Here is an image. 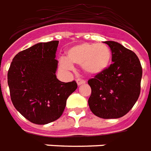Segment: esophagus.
<instances>
[{
    "instance_id": "obj_1",
    "label": "esophagus",
    "mask_w": 151,
    "mask_h": 151,
    "mask_svg": "<svg viewBox=\"0 0 151 151\" xmlns=\"http://www.w3.org/2000/svg\"><path fill=\"white\" fill-rule=\"evenodd\" d=\"M77 82V84H78V86H80L82 85V84H85L86 83V80H84V79H78L76 80Z\"/></svg>"
}]
</instances>
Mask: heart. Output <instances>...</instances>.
I'll list each match as a JSON object with an SVG mask.
<instances>
[{
  "label": "heart",
  "mask_w": 151,
  "mask_h": 151,
  "mask_svg": "<svg viewBox=\"0 0 151 151\" xmlns=\"http://www.w3.org/2000/svg\"><path fill=\"white\" fill-rule=\"evenodd\" d=\"M67 58L68 59L61 58L60 61V65L63 69L72 70V64H76L82 65L86 73L96 75L108 67L111 51L105 43H83L69 48Z\"/></svg>",
  "instance_id": "heart-1"
}]
</instances>
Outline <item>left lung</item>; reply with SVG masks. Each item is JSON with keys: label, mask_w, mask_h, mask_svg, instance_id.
<instances>
[{"label": "left lung", "mask_w": 151, "mask_h": 151, "mask_svg": "<svg viewBox=\"0 0 151 151\" xmlns=\"http://www.w3.org/2000/svg\"><path fill=\"white\" fill-rule=\"evenodd\" d=\"M104 43L111 49L113 63L88 80L91 87L88 104L99 118L119 119L127 114L138 100L143 70L133 51L117 42Z\"/></svg>", "instance_id": "1"}]
</instances>
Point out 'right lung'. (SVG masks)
I'll use <instances>...</instances> for the list:
<instances>
[{
    "label": "right lung",
    "instance_id": "right-lung-1",
    "mask_svg": "<svg viewBox=\"0 0 151 151\" xmlns=\"http://www.w3.org/2000/svg\"><path fill=\"white\" fill-rule=\"evenodd\" d=\"M58 40L39 43L14 57L8 72L11 100L27 120L45 125L58 119L68 96L76 90V82L57 79L55 59Z\"/></svg>",
    "mask_w": 151,
    "mask_h": 151
}]
</instances>
